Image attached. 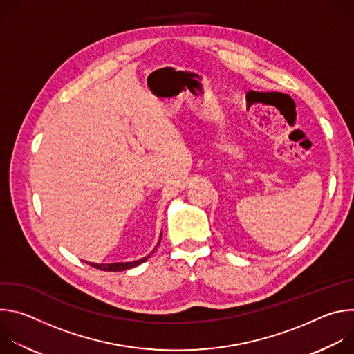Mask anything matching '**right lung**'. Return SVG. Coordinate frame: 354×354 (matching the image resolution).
<instances>
[{
  "label": "right lung",
  "mask_w": 354,
  "mask_h": 354,
  "mask_svg": "<svg viewBox=\"0 0 354 354\" xmlns=\"http://www.w3.org/2000/svg\"><path fill=\"white\" fill-rule=\"evenodd\" d=\"M161 236H162V232H161ZM161 236H160V241H158L157 246H158V245H160V242H161ZM157 246L153 249V252L157 249ZM153 252H151V254H153ZM151 254H149V255H147L145 258H141V259H138V261H133V262H116V263H88V265L93 266L95 269L104 270V272H123V270H127V269H131V268H136V266L141 265L142 262H145V261L151 257Z\"/></svg>",
  "instance_id": "1"
}]
</instances>
